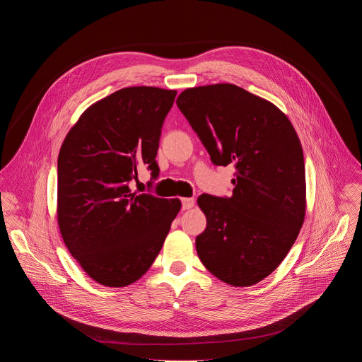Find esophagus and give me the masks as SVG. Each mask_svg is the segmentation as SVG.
Returning a JSON list of instances; mask_svg holds the SVG:
<instances>
[{
    "mask_svg": "<svg viewBox=\"0 0 362 362\" xmlns=\"http://www.w3.org/2000/svg\"><path fill=\"white\" fill-rule=\"evenodd\" d=\"M193 206H194V199H193V197H183V199H182V209H183V211L192 209Z\"/></svg>",
    "mask_w": 362,
    "mask_h": 362,
    "instance_id": "obj_1",
    "label": "esophagus"
}]
</instances>
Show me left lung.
<instances>
[{"mask_svg":"<svg viewBox=\"0 0 362 362\" xmlns=\"http://www.w3.org/2000/svg\"><path fill=\"white\" fill-rule=\"evenodd\" d=\"M176 105L216 166L233 165L232 196L197 199L208 225L199 259L233 286L271 275L305 218V165L298 134L272 103L235 84L185 90Z\"/></svg>","mask_w":362,"mask_h":362,"instance_id":"8db88e82","label":"left lung"}]
</instances>
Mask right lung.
<instances>
[{
	"label": "right lung",
	"instance_id": "1",
	"mask_svg": "<svg viewBox=\"0 0 362 362\" xmlns=\"http://www.w3.org/2000/svg\"><path fill=\"white\" fill-rule=\"evenodd\" d=\"M176 90L127 87L90 106L57 162V218L74 259L95 282L122 288L156 259L179 199L132 193L139 168L159 176L156 154Z\"/></svg>",
	"mask_w": 362,
	"mask_h": 362
}]
</instances>
